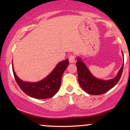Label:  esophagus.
Wrapping results in <instances>:
<instances>
[{
    "instance_id": "esophagus-1",
    "label": "esophagus",
    "mask_w": 130,
    "mask_h": 130,
    "mask_svg": "<svg viewBox=\"0 0 130 130\" xmlns=\"http://www.w3.org/2000/svg\"><path fill=\"white\" fill-rule=\"evenodd\" d=\"M68 60H69L70 63H74L76 61L75 60V56H74V54H70L69 57H68Z\"/></svg>"
}]
</instances>
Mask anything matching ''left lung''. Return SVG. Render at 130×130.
<instances>
[{"label": "left lung", "instance_id": "8db88e82", "mask_svg": "<svg viewBox=\"0 0 130 130\" xmlns=\"http://www.w3.org/2000/svg\"><path fill=\"white\" fill-rule=\"evenodd\" d=\"M123 63L124 62L117 75L114 78L104 80L93 76L81 59L77 58L76 65L77 67L79 84L85 92L90 95H96L106 93L114 87L120 80L123 69Z\"/></svg>", "mask_w": 130, "mask_h": 130}]
</instances>
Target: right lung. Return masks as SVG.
I'll use <instances>...</instances> for the list:
<instances>
[{"instance_id":"right-lung-1","label":"right lung","mask_w":130,"mask_h":130,"mask_svg":"<svg viewBox=\"0 0 130 130\" xmlns=\"http://www.w3.org/2000/svg\"><path fill=\"white\" fill-rule=\"evenodd\" d=\"M68 65V59L59 62L47 77L36 83H28L21 80L14 72L13 63L12 68L16 83L25 93L37 99H46L53 97L59 91L62 75Z\"/></svg>"}]
</instances>
